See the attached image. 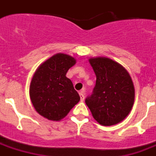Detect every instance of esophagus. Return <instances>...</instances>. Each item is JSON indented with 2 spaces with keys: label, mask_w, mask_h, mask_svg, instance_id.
I'll return each mask as SVG.
<instances>
[{
  "label": "esophagus",
  "mask_w": 156,
  "mask_h": 156,
  "mask_svg": "<svg viewBox=\"0 0 156 156\" xmlns=\"http://www.w3.org/2000/svg\"><path fill=\"white\" fill-rule=\"evenodd\" d=\"M79 94H80V96L81 100L83 101V99H84V95H85V90H84V89L81 90L80 91Z\"/></svg>",
  "instance_id": "34e87169"
}]
</instances>
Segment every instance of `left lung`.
I'll return each instance as SVG.
<instances>
[{
  "instance_id": "1",
  "label": "left lung",
  "mask_w": 156,
  "mask_h": 156,
  "mask_svg": "<svg viewBox=\"0 0 156 156\" xmlns=\"http://www.w3.org/2000/svg\"><path fill=\"white\" fill-rule=\"evenodd\" d=\"M89 62L97 79L86 105L99 124H117L127 116L134 102L131 77L123 66L108 58H92Z\"/></svg>"
}]
</instances>
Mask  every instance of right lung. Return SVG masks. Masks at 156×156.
Listing matches in <instances>:
<instances>
[{
	"instance_id": "obj_1",
	"label": "right lung",
	"mask_w": 156,
	"mask_h": 156,
	"mask_svg": "<svg viewBox=\"0 0 156 156\" xmlns=\"http://www.w3.org/2000/svg\"><path fill=\"white\" fill-rule=\"evenodd\" d=\"M75 64L73 57L58 53L43 62L32 78L30 96L33 105L49 120H61L80 100L72 81L66 77Z\"/></svg>"
}]
</instances>
